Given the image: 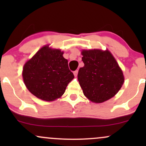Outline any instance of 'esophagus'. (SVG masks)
<instances>
[{
	"mask_svg": "<svg viewBox=\"0 0 146 146\" xmlns=\"http://www.w3.org/2000/svg\"><path fill=\"white\" fill-rule=\"evenodd\" d=\"M78 70H76V71H75L74 72H73V74H74V75L75 77L78 75Z\"/></svg>",
	"mask_w": 146,
	"mask_h": 146,
	"instance_id": "obj_1",
	"label": "esophagus"
}]
</instances>
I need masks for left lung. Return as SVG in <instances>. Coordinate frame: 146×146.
I'll use <instances>...</instances> for the list:
<instances>
[{"label":"left lung","instance_id":"obj_1","mask_svg":"<svg viewBox=\"0 0 146 146\" xmlns=\"http://www.w3.org/2000/svg\"><path fill=\"white\" fill-rule=\"evenodd\" d=\"M84 66L78 78L84 95L95 103H102L117 94L124 82L123 73L108 51L84 50Z\"/></svg>","mask_w":146,"mask_h":146}]
</instances>
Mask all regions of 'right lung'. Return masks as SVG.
<instances>
[{
    "label": "right lung",
    "instance_id": "obj_1",
    "mask_svg": "<svg viewBox=\"0 0 146 146\" xmlns=\"http://www.w3.org/2000/svg\"><path fill=\"white\" fill-rule=\"evenodd\" d=\"M62 55L59 49L44 46L25 64V84L38 98L49 102L60 98L74 78L68 68V60Z\"/></svg>",
    "mask_w": 146,
    "mask_h": 146
}]
</instances>
